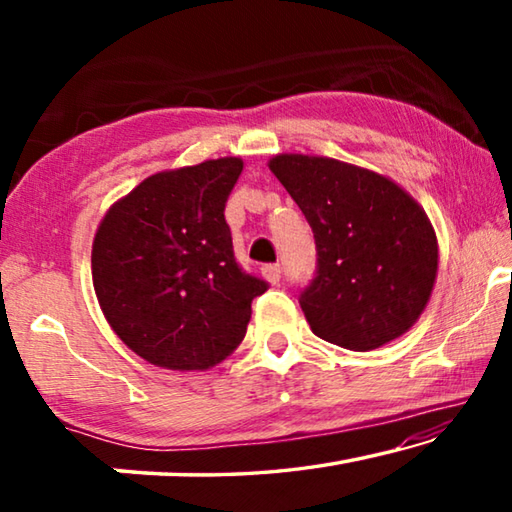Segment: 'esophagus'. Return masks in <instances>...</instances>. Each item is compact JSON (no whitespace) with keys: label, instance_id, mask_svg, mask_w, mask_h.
Listing matches in <instances>:
<instances>
[{"label":"esophagus","instance_id":"esophagus-1","mask_svg":"<svg viewBox=\"0 0 512 512\" xmlns=\"http://www.w3.org/2000/svg\"><path fill=\"white\" fill-rule=\"evenodd\" d=\"M262 273H264V277L271 284H277L280 282V273H282V268H280V264H268V266H264L262 268Z\"/></svg>","mask_w":512,"mask_h":512}]
</instances>
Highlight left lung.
Wrapping results in <instances>:
<instances>
[{
	"mask_svg": "<svg viewBox=\"0 0 512 512\" xmlns=\"http://www.w3.org/2000/svg\"><path fill=\"white\" fill-rule=\"evenodd\" d=\"M314 230L318 271L300 293L311 332L368 352L400 339L427 307L438 239L427 212L391 178L323 155L268 160Z\"/></svg>",
	"mask_w": 512,
	"mask_h": 512,
	"instance_id": "1",
	"label": "left lung"
}]
</instances>
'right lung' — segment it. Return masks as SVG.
Instances as JSON below:
<instances>
[{
  "mask_svg": "<svg viewBox=\"0 0 512 512\" xmlns=\"http://www.w3.org/2000/svg\"><path fill=\"white\" fill-rule=\"evenodd\" d=\"M241 158L153 173L103 216L92 282L103 316L137 357L167 370H207L244 341L266 282L235 259L225 201Z\"/></svg>",
  "mask_w": 512,
  "mask_h": 512,
  "instance_id": "obj_1",
  "label": "right lung"
}]
</instances>
